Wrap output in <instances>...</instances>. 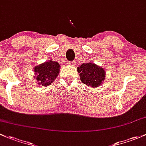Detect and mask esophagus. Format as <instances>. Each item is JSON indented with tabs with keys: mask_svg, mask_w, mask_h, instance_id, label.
Returning <instances> with one entry per match:
<instances>
[{
	"mask_svg": "<svg viewBox=\"0 0 146 146\" xmlns=\"http://www.w3.org/2000/svg\"><path fill=\"white\" fill-rule=\"evenodd\" d=\"M67 64H70V65H72V66H74V64H75V62H72V61H68L67 62Z\"/></svg>",
	"mask_w": 146,
	"mask_h": 146,
	"instance_id": "34e87169",
	"label": "esophagus"
}]
</instances>
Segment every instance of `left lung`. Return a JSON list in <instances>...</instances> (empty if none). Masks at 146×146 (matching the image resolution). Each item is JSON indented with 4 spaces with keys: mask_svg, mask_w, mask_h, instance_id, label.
<instances>
[{
    "mask_svg": "<svg viewBox=\"0 0 146 146\" xmlns=\"http://www.w3.org/2000/svg\"><path fill=\"white\" fill-rule=\"evenodd\" d=\"M81 81L88 86L96 88L104 81L106 72L103 67L92 62L84 63L77 68Z\"/></svg>",
    "mask_w": 146,
    "mask_h": 146,
    "instance_id": "obj_1",
    "label": "left lung"
}]
</instances>
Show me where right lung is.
Listing matches in <instances>:
<instances>
[{"label":"right lung","instance_id":"1","mask_svg":"<svg viewBox=\"0 0 146 146\" xmlns=\"http://www.w3.org/2000/svg\"><path fill=\"white\" fill-rule=\"evenodd\" d=\"M60 65L54 61H48L39 64L34 68L35 77L38 81V84L48 86L53 82L58 76Z\"/></svg>","mask_w":146,"mask_h":146}]
</instances>
